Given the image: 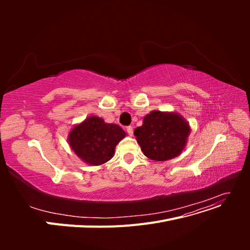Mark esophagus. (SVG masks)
Segmentation results:
<instances>
[{
  "label": "esophagus",
  "mask_w": 250,
  "mask_h": 250,
  "mask_svg": "<svg viewBox=\"0 0 250 250\" xmlns=\"http://www.w3.org/2000/svg\"><path fill=\"white\" fill-rule=\"evenodd\" d=\"M126 131H127V133L130 135V137H132L133 135V128H132V126H128V127H126Z\"/></svg>",
  "instance_id": "esophagus-1"
}]
</instances>
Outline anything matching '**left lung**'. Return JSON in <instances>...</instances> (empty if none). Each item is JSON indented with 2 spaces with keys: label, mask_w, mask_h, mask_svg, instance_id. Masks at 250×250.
<instances>
[{
  "label": "left lung",
  "mask_w": 250,
  "mask_h": 250,
  "mask_svg": "<svg viewBox=\"0 0 250 250\" xmlns=\"http://www.w3.org/2000/svg\"><path fill=\"white\" fill-rule=\"evenodd\" d=\"M191 127L176 111L152 110L144 117L134 135L141 150L150 160L164 162L181 154Z\"/></svg>",
  "instance_id": "obj_1"
}]
</instances>
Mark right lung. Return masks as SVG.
<instances>
[{
	"label": "right lung",
	"mask_w": 250,
	"mask_h": 250,
	"mask_svg": "<svg viewBox=\"0 0 250 250\" xmlns=\"http://www.w3.org/2000/svg\"><path fill=\"white\" fill-rule=\"evenodd\" d=\"M126 137V132L117 124L105 123L97 116L87 117L74 125L67 134V142L82 162L100 166L110 161L116 146Z\"/></svg>",
	"instance_id": "1"
}]
</instances>
